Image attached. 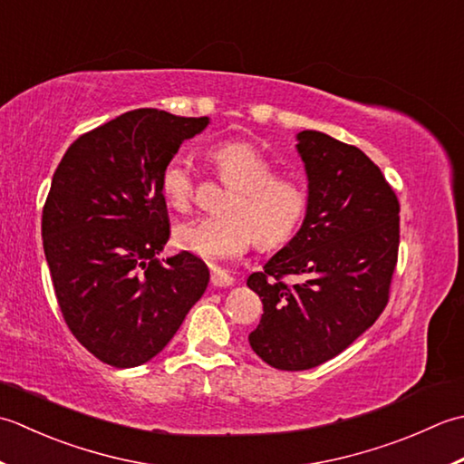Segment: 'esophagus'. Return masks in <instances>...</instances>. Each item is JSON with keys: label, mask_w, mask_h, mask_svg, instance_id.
I'll return each instance as SVG.
<instances>
[{"label": "esophagus", "mask_w": 464, "mask_h": 464, "mask_svg": "<svg viewBox=\"0 0 464 464\" xmlns=\"http://www.w3.org/2000/svg\"><path fill=\"white\" fill-rule=\"evenodd\" d=\"M210 282H212V286H216V288H226V286L234 285V278L226 270L212 266L210 268Z\"/></svg>", "instance_id": "esophagus-1"}]
</instances>
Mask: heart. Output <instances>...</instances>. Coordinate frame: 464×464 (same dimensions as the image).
Instances as JSON below:
<instances>
[{"mask_svg": "<svg viewBox=\"0 0 464 464\" xmlns=\"http://www.w3.org/2000/svg\"><path fill=\"white\" fill-rule=\"evenodd\" d=\"M208 158L230 192L222 200V216L176 224L179 248L206 260H230L252 240L260 250H278L295 238L310 210V192L302 179L278 174L272 160L250 141H220ZM160 190L176 210L192 204L194 174L184 156L164 164Z\"/></svg>", "mask_w": 464, "mask_h": 464, "instance_id": "1", "label": "heart"}]
</instances>
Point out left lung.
Listing matches in <instances>:
<instances>
[{
    "label": "left lung",
    "mask_w": 464,
    "mask_h": 464,
    "mask_svg": "<svg viewBox=\"0 0 464 464\" xmlns=\"http://www.w3.org/2000/svg\"><path fill=\"white\" fill-rule=\"evenodd\" d=\"M296 148L308 174V216L248 276L264 304L250 346L278 371L323 364L376 323L401 242L399 198L362 150L314 130L300 131Z\"/></svg>",
    "instance_id": "left-lung-1"
}]
</instances>
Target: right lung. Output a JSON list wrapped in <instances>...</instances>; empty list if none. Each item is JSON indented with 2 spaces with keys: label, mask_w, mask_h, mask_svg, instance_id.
<instances>
[{
  "label": "right lung",
  "mask_w": 464,
  "mask_h": 464,
  "mask_svg": "<svg viewBox=\"0 0 464 464\" xmlns=\"http://www.w3.org/2000/svg\"><path fill=\"white\" fill-rule=\"evenodd\" d=\"M208 118L141 108L82 134L52 178L42 238L53 292L75 340L116 368L148 362L172 340L210 280L169 240L160 172Z\"/></svg>",
  "instance_id": "add662e5"
}]
</instances>
